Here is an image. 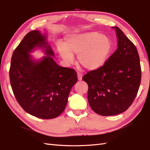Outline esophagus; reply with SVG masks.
I'll return each mask as SVG.
<instances>
[{"label": "esophagus", "instance_id": "1", "mask_svg": "<svg viewBox=\"0 0 150 150\" xmlns=\"http://www.w3.org/2000/svg\"><path fill=\"white\" fill-rule=\"evenodd\" d=\"M77 76H78V80L79 81H81L82 80V76H83V75L78 72V73H77Z\"/></svg>", "mask_w": 150, "mask_h": 150}]
</instances>
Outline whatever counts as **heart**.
Segmentation results:
<instances>
[{"instance_id": "obj_1", "label": "heart", "mask_w": 150, "mask_h": 150, "mask_svg": "<svg viewBox=\"0 0 150 150\" xmlns=\"http://www.w3.org/2000/svg\"><path fill=\"white\" fill-rule=\"evenodd\" d=\"M58 52L66 63L72 64L74 54L79 64L88 70H98L107 62L112 49L110 38L98 32L73 33L67 35L64 44L58 45Z\"/></svg>"}]
</instances>
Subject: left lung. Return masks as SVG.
Here are the masks:
<instances>
[{"instance_id":"1","label":"left lung","mask_w":150,"mask_h":150,"mask_svg":"<svg viewBox=\"0 0 150 150\" xmlns=\"http://www.w3.org/2000/svg\"><path fill=\"white\" fill-rule=\"evenodd\" d=\"M117 49L98 70L83 76L88 86V103L95 113L113 116L125 112L137 95L141 67L136 47L118 27Z\"/></svg>"}]
</instances>
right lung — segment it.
<instances>
[{
    "mask_svg": "<svg viewBox=\"0 0 150 150\" xmlns=\"http://www.w3.org/2000/svg\"><path fill=\"white\" fill-rule=\"evenodd\" d=\"M37 49L46 56L35 59L31 54ZM54 57L47 33L33 30L24 37L11 59L9 76L18 103L27 113L42 119L54 118L64 112L77 81L76 71L60 67Z\"/></svg>",
    "mask_w": 150,
    "mask_h": 150,
    "instance_id": "1",
    "label": "right lung"
}]
</instances>
